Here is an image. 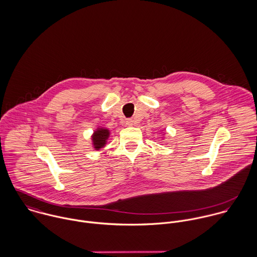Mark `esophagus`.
Masks as SVG:
<instances>
[{
    "mask_svg": "<svg viewBox=\"0 0 257 257\" xmlns=\"http://www.w3.org/2000/svg\"><path fill=\"white\" fill-rule=\"evenodd\" d=\"M125 124H126V125H128V126H132V125H134V124H135V120H134V119H132V118H128V119H126V120H125Z\"/></svg>",
    "mask_w": 257,
    "mask_h": 257,
    "instance_id": "esophagus-1",
    "label": "esophagus"
}]
</instances>
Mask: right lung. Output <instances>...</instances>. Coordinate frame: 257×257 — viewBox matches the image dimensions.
Segmentation results:
<instances>
[{"instance_id": "add662e5", "label": "right lung", "mask_w": 257, "mask_h": 257, "mask_svg": "<svg viewBox=\"0 0 257 257\" xmlns=\"http://www.w3.org/2000/svg\"><path fill=\"white\" fill-rule=\"evenodd\" d=\"M92 139V146L95 150H100L101 148L106 147L107 141L110 138V131L106 127L98 126L91 137Z\"/></svg>"}]
</instances>
